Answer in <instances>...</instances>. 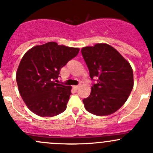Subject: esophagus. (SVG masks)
Instances as JSON below:
<instances>
[{
    "instance_id": "obj_1",
    "label": "esophagus",
    "mask_w": 153,
    "mask_h": 153,
    "mask_svg": "<svg viewBox=\"0 0 153 153\" xmlns=\"http://www.w3.org/2000/svg\"><path fill=\"white\" fill-rule=\"evenodd\" d=\"M73 88H74V89H75V90H77V89H79V86H73Z\"/></svg>"
}]
</instances>
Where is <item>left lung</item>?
I'll list each match as a JSON object with an SVG mask.
<instances>
[{
  "mask_svg": "<svg viewBox=\"0 0 153 153\" xmlns=\"http://www.w3.org/2000/svg\"><path fill=\"white\" fill-rule=\"evenodd\" d=\"M93 83L91 94L83 100L91 114L106 116L124 105L133 87V73L130 64L113 47L97 44L81 50ZM97 77V80L94 78Z\"/></svg>",
  "mask_w": 153,
  "mask_h": 153,
  "instance_id": "8db88e82",
  "label": "left lung"
}]
</instances>
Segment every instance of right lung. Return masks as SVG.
<instances>
[{"label": "right lung", "instance_id": "add662e5", "mask_svg": "<svg viewBox=\"0 0 153 153\" xmlns=\"http://www.w3.org/2000/svg\"><path fill=\"white\" fill-rule=\"evenodd\" d=\"M79 48L51 42L29 50L21 59L16 81L28 108L40 117H54L67 108L71 86L56 83L60 70L75 58Z\"/></svg>", "mask_w": 153, "mask_h": 153}]
</instances>
